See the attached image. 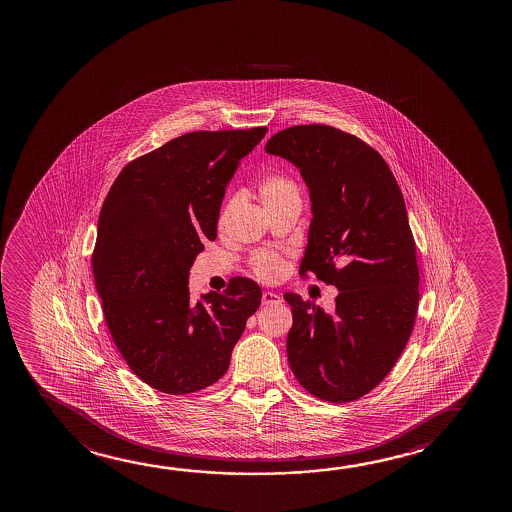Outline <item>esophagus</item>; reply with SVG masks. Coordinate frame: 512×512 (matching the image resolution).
<instances>
[{"instance_id":"esophagus-1","label":"esophagus","mask_w":512,"mask_h":512,"mask_svg":"<svg viewBox=\"0 0 512 512\" xmlns=\"http://www.w3.org/2000/svg\"><path fill=\"white\" fill-rule=\"evenodd\" d=\"M280 302V295L274 294V292H264V294H262V304H264V306H276V304H280Z\"/></svg>"}]
</instances>
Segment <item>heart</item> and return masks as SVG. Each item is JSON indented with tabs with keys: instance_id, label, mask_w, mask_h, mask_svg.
Returning <instances> with one entry per match:
<instances>
[{
	"instance_id": "1",
	"label": "heart",
	"mask_w": 512,
	"mask_h": 512,
	"mask_svg": "<svg viewBox=\"0 0 512 512\" xmlns=\"http://www.w3.org/2000/svg\"><path fill=\"white\" fill-rule=\"evenodd\" d=\"M259 196L262 204L266 206V210H269V208L280 206V204L288 203V201L301 199V192H299L297 183L290 176L285 175V173H273V175L262 178L259 185ZM252 267L253 273L257 274L260 280L271 281L280 276L281 271H283V262L274 253L262 252L253 257Z\"/></svg>"
}]
</instances>
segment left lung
I'll return each mask as SVG.
<instances>
[{"label":"left lung","mask_w":512,"mask_h":512,"mask_svg":"<svg viewBox=\"0 0 512 512\" xmlns=\"http://www.w3.org/2000/svg\"><path fill=\"white\" fill-rule=\"evenodd\" d=\"M266 152L292 162L308 185L302 276L339 290L330 311L283 295L294 316L288 364L318 399H360L397 364L418 311L416 245L399 183L374 148L336 127H288Z\"/></svg>","instance_id":"obj_1"}]
</instances>
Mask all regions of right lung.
I'll return each mask as SVG.
<instances>
[{"label": "right lung", "mask_w": 512, "mask_h": 512, "mask_svg": "<svg viewBox=\"0 0 512 512\" xmlns=\"http://www.w3.org/2000/svg\"><path fill=\"white\" fill-rule=\"evenodd\" d=\"M267 127L196 131L141 155L106 196L92 253L106 325L131 371L185 395L222 378L262 290L232 278L224 294L190 299L189 273L217 238L225 189Z\"/></svg>", "instance_id": "add662e5"}]
</instances>
